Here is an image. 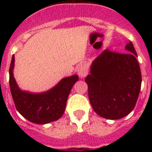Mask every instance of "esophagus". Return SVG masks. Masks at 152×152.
<instances>
[{
    "mask_svg": "<svg viewBox=\"0 0 152 152\" xmlns=\"http://www.w3.org/2000/svg\"><path fill=\"white\" fill-rule=\"evenodd\" d=\"M77 73L80 77H84L88 73V68L86 64H81L77 68Z\"/></svg>",
    "mask_w": 152,
    "mask_h": 152,
    "instance_id": "esophagus-1",
    "label": "esophagus"
}]
</instances>
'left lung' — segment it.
<instances>
[{
	"instance_id": "obj_1",
	"label": "left lung",
	"mask_w": 152,
	"mask_h": 152,
	"mask_svg": "<svg viewBox=\"0 0 152 152\" xmlns=\"http://www.w3.org/2000/svg\"><path fill=\"white\" fill-rule=\"evenodd\" d=\"M125 49L128 53L102 52L85 77L94 110L107 119H119L129 114L140 92L142 75L136 51L132 42Z\"/></svg>"
}]
</instances>
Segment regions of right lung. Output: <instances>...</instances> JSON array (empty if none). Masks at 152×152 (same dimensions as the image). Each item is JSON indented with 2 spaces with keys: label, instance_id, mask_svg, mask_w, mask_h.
Wrapping results in <instances>:
<instances>
[{
  "label": "right lung",
  "instance_id": "obj_1",
  "mask_svg": "<svg viewBox=\"0 0 152 152\" xmlns=\"http://www.w3.org/2000/svg\"><path fill=\"white\" fill-rule=\"evenodd\" d=\"M15 58L13 55L10 63V88L16 109L25 119L36 124L44 125L56 121L65 110L68 95L79 77L74 75L64 77L59 82L44 92L34 93L19 88L13 76Z\"/></svg>",
  "mask_w": 152,
  "mask_h": 152
}]
</instances>
